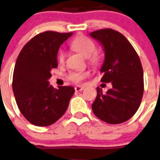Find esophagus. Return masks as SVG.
Here are the masks:
<instances>
[{
    "mask_svg": "<svg viewBox=\"0 0 160 160\" xmlns=\"http://www.w3.org/2000/svg\"><path fill=\"white\" fill-rule=\"evenodd\" d=\"M75 89V91H82L83 89H84V87H82V86H76V87H74Z\"/></svg>",
    "mask_w": 160,
    "mask_h": 160,
    "instance_id": "esophagus-1",
    "label": "esophagus"
}]
</instances>
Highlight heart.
<instances>
[{"label":"heart","instance_id":"b5f03b06","mask_svg":"<svg viewBox=\"0 0 160 160\" xmlns=\"http://www.w3.org/2000/svg\"><path fill=\"white\" fill-rule=\"evenodd\" d=\"M71 47L73 50L81 54L82 57L88 58L90 63L97 65L100 61V56L99 53H94L95 51V44L93 41L86 36H78L71 43ZM65 58V52L60 51L58 53V61L60 63H63ZM89 72L87 71H73L69 74V79L73 82H80L82 80L88 77Z\"/></svg>","mask_w":160,"mask_h":160}]
</instances>
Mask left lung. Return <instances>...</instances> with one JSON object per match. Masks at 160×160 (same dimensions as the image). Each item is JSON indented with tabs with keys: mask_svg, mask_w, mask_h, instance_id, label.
Instances as JSON below:
<instances>
[{
	"mask_svg": "<svg viewBox=\"0 0 160 160\" xmlns=\"http://www.w3.org/2000/svg\"><path fill=\"white\" fill-rule=\"evenodd\" d=\"M90 35L104 51L101 82H111L112 86L106 93L97 87L92 110L103 121L121 124L130 119L141 103L144 91L141 61L131 43L118 31L101 29Z\"/></svg>",
	"mask_w": 160,
	"mask_h": 160,
	"instance_id": "1",
	"label": "left lung"
}]
</instances>
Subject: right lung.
Listing matches in <instances>:
<instances>
[{
    "instance_id": "1",
    "label": "right lung",
    "mask_w": 160,
    "mask_h": 160,
    "mask_svg": "<svg viewBox=\"0 0 160 160\" xmlns=\"http://www.w3.org/2000/svg\"><path fill=\"white\" fill-rule=\"evenodd\" d=\"M73 33L45 31L22 48L13 74V91L19 110L37 126H48L66 111L74 93L71 86L53 88L48 82L57 67V52Z\"/></svg>"
}]
</instances>
